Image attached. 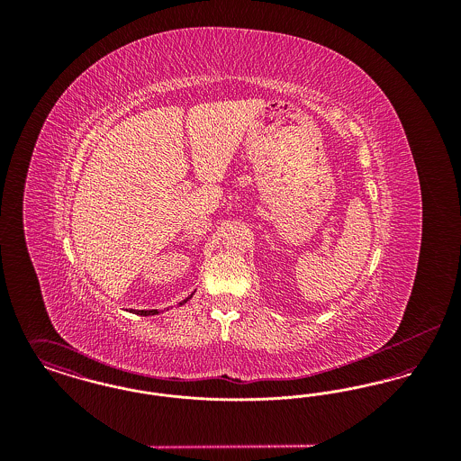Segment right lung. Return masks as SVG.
I'll use <instances>...</instances> for the list:
<instances>
[{
  "instance_id": "add662e5",
  "label": "right lung",
  "mask_w": 461,
  "mask_h": 461,
  "mask_svg": "<svg viewBox=\"0 0 461 461\" xmlns=\"http://www.w3.org/2000/svg\"><path fill=\"white\" fill-rule=\"evenodd\" d=\"M192 295H194V294H192ZM192 295H190V297H186V299L181 303V306H183L188 299H192ZM132 312H134V314H140V316H150V314H157L158 311H157V309H150V311H143V309H141V311H138V309H132Z\"/></svg>"
}]
</instances>
